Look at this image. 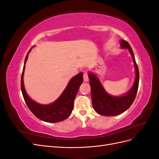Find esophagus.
I'll use <instances>...</instances> for the list:
<instances>
[{
	"label": "esophagus",
	"instance_id": "obj_1",
	"mask_svg": "<svg viewBox=\"0 0 159 159\" xmlns=\"http://www.w3.org/2000/svg\"><path fill=\"white\" fill-rule=\"evenodd\" d=\"M88 73L87 72H85V73L84 74V81H85V82H87V81H88Z\"/></svg>",
	"mask_w": 159,
	"mask_h": 159
}]
</instances>
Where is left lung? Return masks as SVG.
<instances>
[{"label":"left lung","instance_id":"obj_1","mask_svg":"<svg viewBox=\"0 0 159 159\" xmlns=\"http://www.w3.org/2000/svg\"><path fill=\"white\" fill-rule=\"evenodd\" d=\"M120 46L122 49H128L133 57L135 70V78L133 85L126 93L119 96L109 94L96 74L92 71L88 72L93 109L98 113L104 116H115L127 111L135 99L139 88V72L131 47L124 40H120Z\"/></svg>","mask_w":159,"mask_h":159}]
</instances>
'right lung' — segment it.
Segmentation results:
<instances>
[{
    "label": "right lung",
    "mask_w": 159,
    "mask_h": 159,
    "mask_svg": "<svg viewBox=\"0 0 159 159\" xmlns=\"http://www.w3.org/2000/svg\"><path fill=\"white\" fill-rule=\"evenodd\" d=\"M34 46H33L34 48ZM32 48L28 51L25 60L21 78V90L23 98L27 106L32 113L39 119L48 123L62 121L71 115L74 107V102L81 84L83 83V72H81L72 78L68 85L55 102L44 105L36 102L26 93L24 84V74L25 64Z\"/></svg>",
    "instance_id": "1"
}]
</instances>
